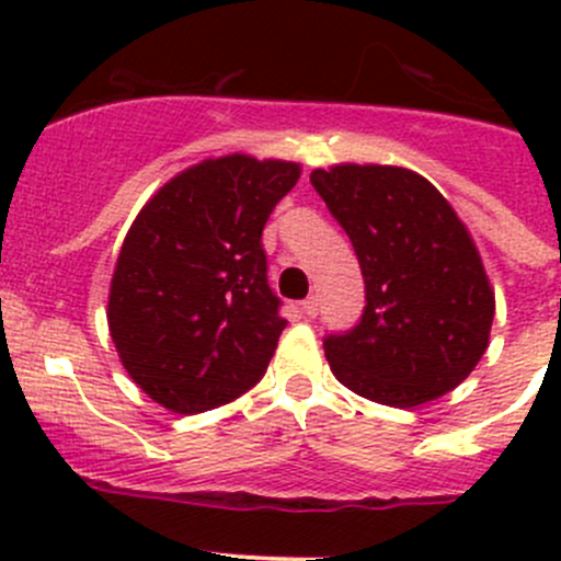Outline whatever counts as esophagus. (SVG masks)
Masks as SVG:
<instances>
[{
  "instance_id": "esophagus-1",
  "label": "esophagus",
  "mask_w": 561,
  "mask_h": 561,
  "mask_svg": "<svg viewBox=\"0 0 561 561\" xmlns=\"http://www.w3.org/2000/svg\"><path fill=\"white\" fill-rule=\"evenodd\" d=\"M301 312L304 317H317V298H307V301L301 304Z\"/></svg>"
}]
</instances>
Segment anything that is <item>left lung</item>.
I'll return each mask as SVG.
<instances>
[{
	"instance_id": "left-lung-1",
	"label": "left lung",
	"mask_w": 561,
	"mask_h": 561,
	"mask_svg": "<svg viewBox=\"0 0 561 561\" xmlns=\"http://www.w3.org/2000/svg\"><path fill=\"white\" fill-rule=\"evenodd\" d=\"M309 179L366 285L358 325L322 339L336 380L388 407L454 390L489 347L494 293L450 203L407 168L336 165Z\"/></svg>"
}]
</instances>
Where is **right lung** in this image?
<instances>
[{"label": "right lung", "mask_w": 561, "mask_h": 561, "mask_svg": "<svg viewBox=\"0 0 561 561\" xmlns=\"http://www.w3.org/2000/svg\"><path fill=\"white\" fill-rule=\"evenodd\" d=\"M298 175L296 162L219 157L140 208L113 271L107 328L157 404L195 415L263 380L287 320L260 236Z\"/></svg>", "instance_id": "obj_1"}]
</instances>
